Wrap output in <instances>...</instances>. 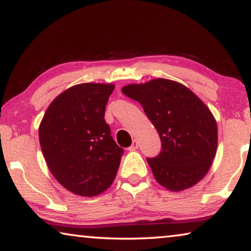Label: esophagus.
Instances as JSON below:
<instances>
[{
  "label": "esophagus",
  "mask_w": 251,
  "mask_h": 251,
  "mask_svg": "<svg viewBox=\"0 0 251 251\" xmlns=\"http://www.w3.org/2000/svg\"><path fill=\"white\" fill-rule=\"evenodd\" d=\"M138 146H139V144H138V140L134 139V140L132 141L131 146L129 147V151H136V150H138Z\"/></svg>",
  "instance_id": "esophagus-1"
}]
</instances>
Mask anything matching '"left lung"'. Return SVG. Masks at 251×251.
<instances>
[{
	"instance_id": "8db88e82",
	"label": "left lung",
	"mask_w": 251,
	"mask_h": 251,
	"mask_svg": "<svg viewBox=\"0 0 251 251\" xmlns=\"http://www.w3.org/2000/svg\"><path fill=\"white\" fill-rule=\"evenodd\" d=\"M122 93L143 106L161 138V151L147 162L155 179L172 191L195 186L215 157L217 126L209 108L186 86L168 79L129 85Z\"/></svg>"
}]
</instances>
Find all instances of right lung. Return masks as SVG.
I'll use <instances>...</instances> for the list:
<instances>
[{
	"label": "right lung",
	"mask_w": 251,
	"mask_h": 251,
	"mask_svg": "<svg viewBox=\"0 0 251 251\" xmlns=\"http://www.w3.org/2000/svg\"><path fill=\"white\" fill-rule=\"evenodd\" d=\"M114 86L80 83L60 94L39 126V143L54 177L75 195L93 197L113 183L123 148L111 136L105 107Z\"/></svg>",
	"instance_id": "obj_1"
}]
</instances>
